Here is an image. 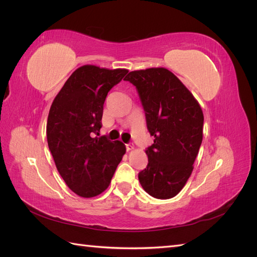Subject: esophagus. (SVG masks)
<instances>
[{
	"instance_id": "obj_1",
	"label": "esophagus",
	"mask_w": 257,
	"mask_h": 257,
	"mask_svg": "<svg viewBox=\"0 0 257 257\" xmlns=\"http://www.w3.org/2000/svg\"><path fill=\"white\" fill-rule=\"evenodd\" d=\"M125 148H126V151L128 152V151H132L134 149V146L131 145V144H127V145H125Z\"/></svg>"
}]
</instances>
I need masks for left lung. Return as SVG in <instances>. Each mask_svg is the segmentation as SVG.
Instances as JSON below:
<instances>
[{
  "label": "left lung",
  "instance_id": "1",
  "mask_svg": "<svg viewBox=\"0 0 257 257\" xmlns=\"http://www.w3.org/2000/svg\"><path fill=\"white\" fill-rule=\"evenodd\" d=\"M154 143L147 148L148 165L138 174L143 189L154 198L175 197L193 172L203 142L204 113L195 97L172 72L152 67L130 72Z\"/></svg>",
  "mask_w": 257,
  "mask_h": 257
}]
</instances>
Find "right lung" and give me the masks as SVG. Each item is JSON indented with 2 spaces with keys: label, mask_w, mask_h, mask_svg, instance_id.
Here are the masks:
<instances>
[{
  "label": "right lung",
  "mask_w": 257,
  "mask_h": 257,
  "mask_svg": "<svg viewBox=\"0 0 257 257\" xmlns=\"http://www.w3.org/2000/svg\"><path fill=\"white\" fill-rule=\"evenodd\" d=\"M127 72L124 68L80 66L69 76L50 107L49 150L66 185L80 197L103 193L126 151L121 142L95 135L102 127L108 92Z\"/></svg>",
  "instance_id": "add662e5"
}]
</instances>
